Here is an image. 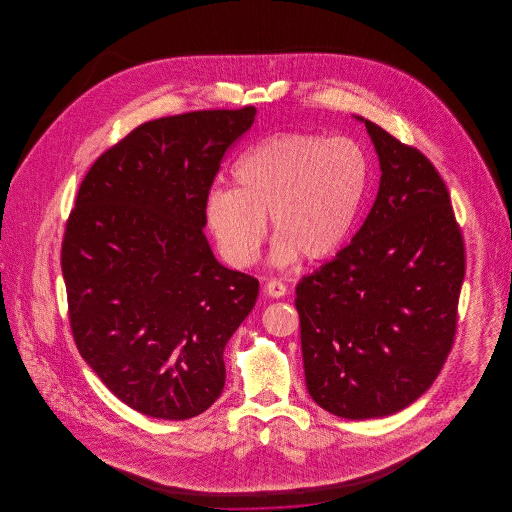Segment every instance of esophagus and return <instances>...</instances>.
Listing matches in <instances>:
<instances>
[{"label": "esophagus", "mask_w": 512, "mask_h": 512, "mask_svg": "<svg viewBox=\"0 0 512 512\" xmlns=\"http://www.w3.org/2000/svg\"><path fill=\"white\" fill-rule=\"evenodd\" d=\"M265 291L269 296H274V298H282L287 294V287H285V283L280 282V280H271V282H267L265 285Z\"/></svg>", "instance_id": "esophagus-1"}]
</instances>
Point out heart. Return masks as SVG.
<instances>
[{"label":"heart","mask_w":512,"mask_h":512,"mask_svg":"<svg viewBox=\"0 0 512 512\" xmlns=\"http://www.w3.org/2000/svg\"><path fill=\"white\" fill-rule=\"evenodd\" d=\"M236 186L208 192L205 218L232 267L258 260L271 216L278 236L271 260L289 267L304 256L322 261L348 240L364 203L370 161L346 137L283 133L258 142L234 166Z\"/></svg>","instance_id":"1"}]
</instances>
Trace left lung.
<instances>
[{
  "instance_id": "left-lung-1",
  "label": "left lung",
  "mask_w": 512,
  "mask_h": 512,
  "mask_svg": "<svg viewBox=\"0 0 512 512\" xmlns=\"http://www.w3.org/2000/svg\"><path fill=\"white\" fill-rule=\"evenodd\" d=\"M377 199L335 260L296 285L309 395L329 414H397L432 386L454 344L465 245L434 164L371 120Z\"/></svg>"
}]
</instances>
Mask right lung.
Instances as JSON below:
<instances>
[{
  "label": "right lung",
  "instance_id": "1",
  "mask_svg": "<svg viewBox=\"0 0 512 512\" xmlns=\"http://www.w3.org/2000/svg\"><path fill=\"white\" fill-rule=\"evenodd\" d=\"M256 108L150 120L102 153L78 188L62 241L69 324L109 392L155 419L216 403L223 351L260 283L223 267L205 203L221 159Z\"/></svg>",
  "mask_w": 512,
  "mask_h": 512
}]
</instances>
